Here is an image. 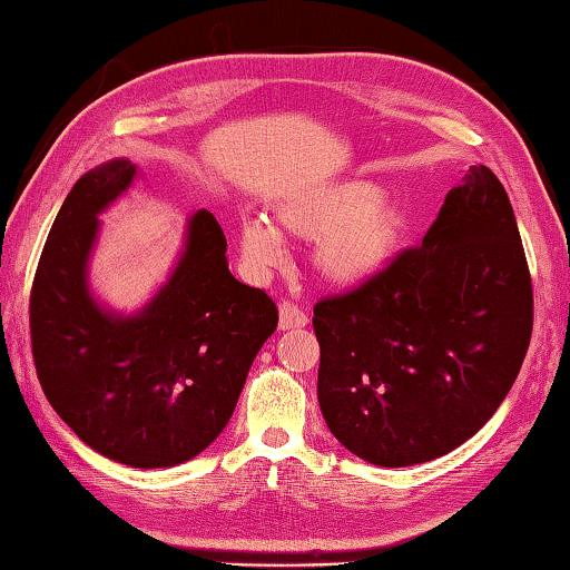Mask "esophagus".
Listing matches in <instances>:
<instances>
[{
  "label": "esophagus",
  "mask_w": 570,
  "mask_h": 570,
  "mask_svg": "<svg viewBox=\"0 0 570 570\" xmlns=\"http://www.w3.org/2000/svg\"><path fill=\"white\" fill-rule=\"evenodd\" d=\"M307 325V313L303 307L283 301L279 303V331H295V327Z\"/></svg>",
  "instance_id": "34e87169"
}]
</instances>
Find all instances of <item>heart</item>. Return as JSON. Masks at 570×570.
I'll return each instance as SVG.
<instances>
[{"instance_id": "b5f03b06", "label": "heart", "mask_w": 570, "mask_h": 570, "mask_svg": "<svg viewBox=\"0 0 570 570\" xmlns=\"http://www.w3.org/2000/svg\"><path fill=\"white\" fill-rule=\"evenodd\" d=\"M275 227L245 219L237 229L239 255L255 273L283 263V237L315 239L313 267L327 285L355 287L381 275L403 245L407 215L397 197L371 183L345 179L275 207Z\"/></svg>"}]
</instances>
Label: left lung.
Masks as SVG:
<instances>
[{
	"mask_svg": "<svg viewBox=\"0 0 570 570\" xmlns=\"http://www.w3.org/2000/svg\"><path fill=\"white\" fill-rule=\"evenodd\" d=\"M317 401L367 463H428L463 445L503 403L533 331L515 215L491 169H468L423 243L381 275L315 305Z\"/></svg>",
	"mask_w": 570,
	"mask_h": 570,
	"instance_id": "obj_1",
	"label": "left lung"
}]
</instances>
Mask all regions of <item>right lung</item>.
Here are the masks:
<instances>
[{
  "label": "right lung",
  "instance_id": "add662e5",
  "mask_svg": "<svg viewBox=\"0 0 570 570\" xmlns=\"http://www.w3.org/2000/svg\"><path fill=\"white\" fill-rule=\"evenodd\" d=\"M135 175L129 159H112L77 179L39 257L29 333L47 401L79 441L109 461L167 468L223 433L277 307L229 273L227 239L207 209L189 217L185 253L142 311L99 307L87 285L97 215Z\"/></svg>",
  "mask_w": 570,
  "mask_h": 570
}]
</instances>
